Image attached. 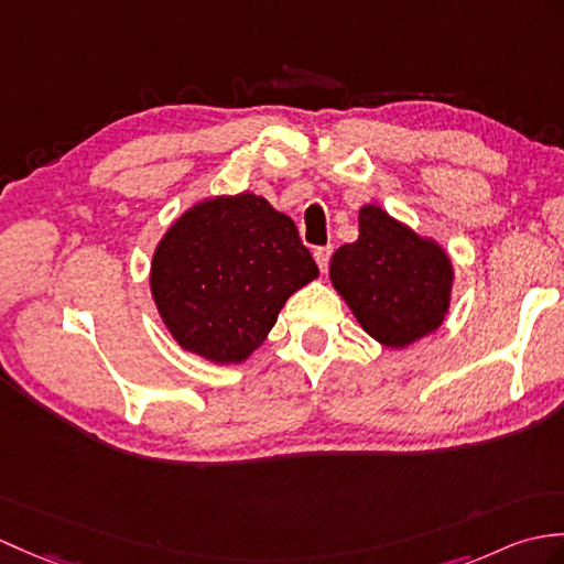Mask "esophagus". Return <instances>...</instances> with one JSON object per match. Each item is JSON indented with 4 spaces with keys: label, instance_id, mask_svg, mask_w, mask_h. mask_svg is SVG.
<instances>
[{
    "label": "esophagus",
    "instance_id": "34e87169",
    "mask_svg": "<svg viewBox=\"0 0 564 564\" xmlns=\"http://www.w3.org/2000/svg\"><path fill=\"white\" fill-rule=\"evenodd\" d=\"M329 259H332V247L329 245L317 247V250H314V261H317V267L322 271H326V267H329Z\"/></svg>",
    "mask_w": 564,
    "mask_h": 564
}]
</instances>
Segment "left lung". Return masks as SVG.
I'll use <instances>...</instances> for the list:
<instances>
[{"mask_svg": "<svg viewBox=\"0 0 564 564\" xmlns=\"http://www.w3.org/2000/svg\"><path fill=\"white\" fill-rule=\"evenodd\" d=\"M332 281L362 329L403 348L435 332L449 307L452 264L379 206H362L360 238L332 257Z\"/></svg>", "mask_w": 564, "mask_h": 564, "instance_id": "obj_1", "label": "left lung"}]
</instances>
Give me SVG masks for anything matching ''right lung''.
<instances>
[{
  "label": "right lung",
  "mask_w": 564,
  "mask_h": 564,
  "mask_svg": "<svg viewBox=\"0 0 564 564\" xmlns=\"http://www.w3.org/2000/svg\"><path fill=\"white\" fill-rule=\"evenodd\" d=\"M295 223L257 194L194 206L165 232L151 291L175 341L240 362L264 341L288 295L317 276Z\"/></svg>",
  "instance_id": "right-lung-1"
}]
</instances>
